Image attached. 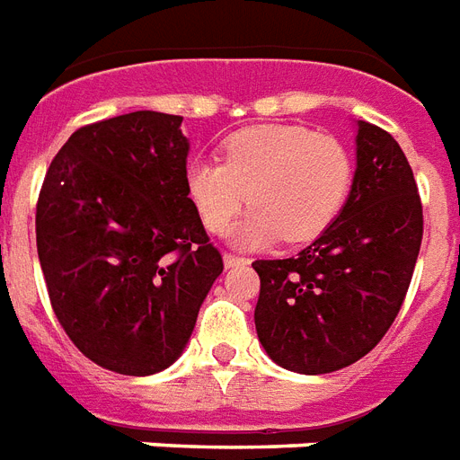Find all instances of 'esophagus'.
I'll return each instance as SVG.
<instances>
[{
    "label": "esophagus",
    "instance_id": "1",
    "mask_svg": "<svg viewBox=\"0 0 460 460\" xmlns=\"http://www.w3.org/2000/svg\"><path fill=\"white\" fill-rule=\"evenodd\" d=\"M224 265L243 267V265H248V258H241V255H234V252H224Z\"/></svg>",
    "mask_w": 460,
    "mask_h": 460
}]
</instances>
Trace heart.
<instances>
[{
	"instance_id": "heart-1",
	"label": "heart",
	"mask_w": 460,
	"mask_h": 460,
	"mask_svg": "<svg viewBox=\"0 0 460 460\" xmlns=\"http://www.w3.org/2000/svg\"><path fill=\"white\" fill-rule=\"evenodd\" d=\"M353 157L341 140L305 126L262 124L231 133L222 162L193 159L186 193L205 229L224 231L251 198L234 234L241 245L277 238L305 243L336 222L353 188Z\"/></svg>"
}]
</instances>
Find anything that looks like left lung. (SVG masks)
<instances>
[{
  "label": "left lung",
  "mask_w": 460,
  "mask_h": 460,
  "mask_svg": "<svg viewBox=\"0 0 460 460\" xmlns=\"http://www.w3.org/2000/svg\"><path fill=\"white\" fill-rule=\"evenodd\" d=\"M358 166L336 222L296 258L255 260V329L287 370L324 375L367 356L396 320L422 241V202L392 133L358 124Z\"/></svg>",
  "instance_id": "left-lung-1"
}]
</instances>
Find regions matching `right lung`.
Listing matches in <instances>:
<instances>
[{
    "mask_svg": "<svg viewBox=\"0 0 460 460\" xmlns=\"http://www.w3.org/2000/svg\"><path fill=\"white\" fill-rule=\"evenodd\" d=\"M181 121L131 111L81 126L40 188L35 236L54 314L83 356L119 375L169 367L224 270L186 193Z\"/></svg>",
    "mask_w": 460,
    "mask_h": 460,
    "instance_id": "add662e5",
    "label": "right lung"
}]
</instances>
